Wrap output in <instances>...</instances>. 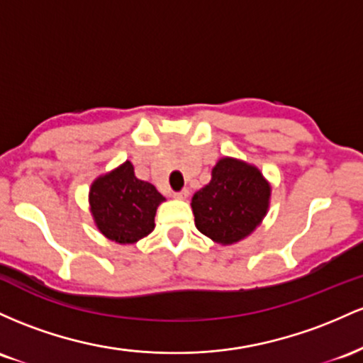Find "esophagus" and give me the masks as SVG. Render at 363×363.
I'll return each instance as SVG.
<instances>
[{
	"label": "esophagus",
	"instance_id": "1",
	"mask_svg": "<svg viewBox=\"0 0 363 363\" xmlns=\"http://www.w3.org/2000/svg\"><path fill=\"white\" fill-rule=\"evenodd\" d=\"M173 197L178 199V201H185V199L189 197V190L183 189V190H180V192H174Z\"/></svg>",
	"mask_w": 363,
	"mask_h": 363
}]
</instances>
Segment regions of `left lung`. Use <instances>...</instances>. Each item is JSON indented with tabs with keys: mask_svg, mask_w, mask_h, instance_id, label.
Returning a JSON list of instances; mask_svg holds the SVG:
<instances>
[{
	"mask_svg": "<svg viewBox=\"0 0 363 363\" xmlns=\"http://www.w3.org/2000/svg\"><path fill=\"white\" fill-rule=\"evenodd\" d=\"M271 185L255 166L235 157L216 162L211 182L194 194L195 226L221 245L240 242L262 223Z\"/></svg>",
	"mask_w": 363,
	"mask_h": 363,
	"instance_id": "1",
	"label": "left lung"
}]
</instances>
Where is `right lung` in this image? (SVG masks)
<instances>
[{"label":"right lung","mask_w":363,"mask_h":363,"mask_svg":"<svg viewBox=\"0 0 363 363\" xmlns=\"http://www.w3.org/2000/svg\"><path fill=\"white\" fill-rule=\"evenodd\" d=\"M161 202L164 197L149 182L138 180L130 161L96 178L89 192L97 230L121 245L135 243L154 230V216Z\"/></svg>","instance_id":"add662e5"}]
</instances>
